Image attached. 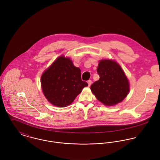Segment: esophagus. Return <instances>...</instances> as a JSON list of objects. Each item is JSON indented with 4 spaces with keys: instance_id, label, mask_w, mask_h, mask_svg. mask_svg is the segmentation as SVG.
Masks as SVG:
<instances>
[{
    "instance_id": "esophagus-1",
    "label": "esophagus",
    "mask_w": 160,
    "mask_h": 160,
    "mask_svg": "<svg viewBox=\"0 0 160 160\" xmlns=\"http://www.w3.org/2000/svg\"><path fill=\"white\" fill-rule=\"evenodd\" d=\"M88 86H91V85L92 84V81L91 80H89L88 81Z\"/></svg>"
}]
</instances>
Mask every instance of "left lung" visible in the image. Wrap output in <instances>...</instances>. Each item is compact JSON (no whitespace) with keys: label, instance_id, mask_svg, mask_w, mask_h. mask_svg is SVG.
I'll return each instance as SVG.
<instances>
[{"label":"left lung","instance_id":"left-lung-1","mask_svg":"<svg viewBox=\"0 0 160 160\" xmlns=\"http://www.w3.org/2000/svg\"><path fill=\"white\" fill-rule=\"evenodd\" d=\"M100 79L91 86L95 97L103 104L113 106L121 102L129 92V83L120 65L112 60H102L97 70Z\"/></svg>","mask_w":160,"mask_h":160}]
</instances>
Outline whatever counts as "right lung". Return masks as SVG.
<instances>
[{"label": "right lung", "instance_id": "add662e5", "mask_svg": "<svg viewBox=\"0 0 160 160\" xmlns=\"http://www.w3.org/2000/svg\"><path fill=\"white\" fill-rule=\"evenodd\" d=\"M41 82L47 100L58 107L68 106L88 86L81 79V69L65 56L59 57L46 69Z\"/></svg>", "mask_w": 160, "mask_h": 160}]
</instances>
